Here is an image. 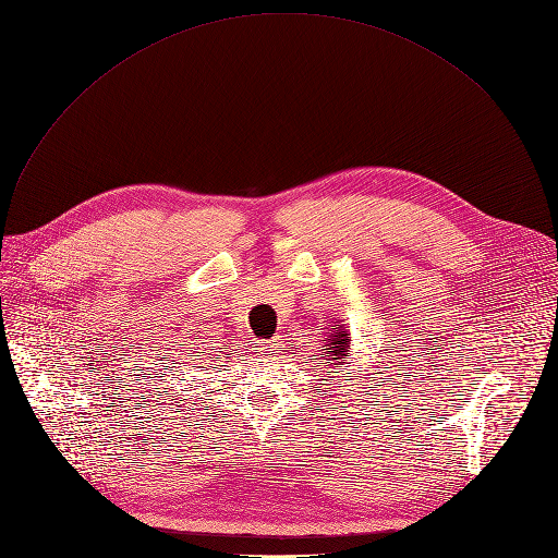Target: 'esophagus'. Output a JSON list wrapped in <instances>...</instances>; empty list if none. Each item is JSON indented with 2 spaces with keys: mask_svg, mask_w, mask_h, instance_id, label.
I'll use <instances>...</instances> for the list:
<instances>
[{
  "mask_svg": "<svg viewBox=\"0 0 558 558\" xmlns=\"http://www.w3.org/2000/svg\"><path fill=\"white\" fill-rule=\"evenodd\" d=\"M258 349H260V353H263V356L271 359V356H276V349H278V342H276V340H271V342H260V344H258Z\"/></svg>",
  "mask_w": 558,
  "mask_h": 558,
  "instance_id": "esophagus-1",
  "label": "esophagus"
}]
</instances>
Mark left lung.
I'll use <instances>...</instances> for the list:
<instances>
[{
    "label": "left lung",
    "instance_id": "1",
    "mask_svg": "<svg viewBox=\"0 0 558 558\" xmlns=\"http://www.w3.org/2000/svg\"><path fill=\"white\" fill-rule=\"evenodd\" d=\"M351 351V336L347 331L344 325H331L329 329V336L323 340V347H320V365L325 367H338L340 363H347V353Z\"/></svg>",
    "mask_w": 558,
    "mask_h": 558
}]
</instances>
